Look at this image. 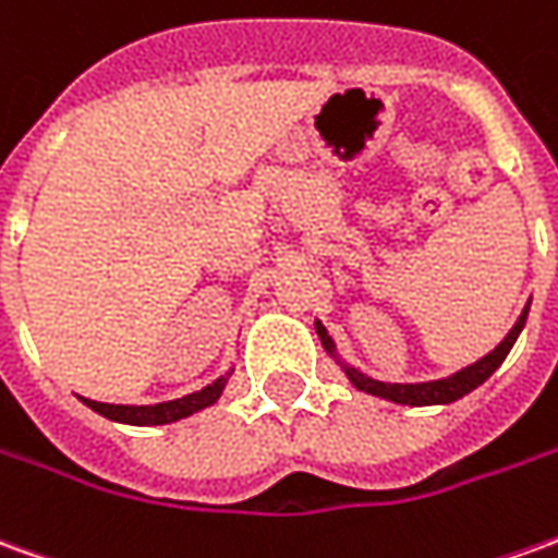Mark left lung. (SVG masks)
Here are the masks:
<instances>
[{
	"label": "left lung",
	"instance_id": "1",
	"mask_svg": "<svg viewBox=\"0 0 558 558\" xmlns=\"http://www.w3.org/2000/svg\"><path fill=\"white\" fill-rule=\"evenodd\" d=\"M529 305H532V302H529ZM529 305L523 307V314L517 317L513 329L501 338V344H498L496 350H489L486 356H481L477 362H471L465 368H459V372L447 374V377H438V380H423V384H387V380H374V377L362 374L360 368H353L350 362H344L338 356V347H335L332 335L326 332V326H323L319 319H314V329H317L323 350L341 365V372L347 374V380L360 389V392H368L374 399L392 401V404L426 408V404H450V401H459L462 396H469L471 389L481 387L483 380H489V374L496 372L498 365L505 362V356L510 353V347L517 344V338L523 332L525 317H529Z\"/></svg>",
	"mask_w": 558,
	"mask_h": 558
}]
</instances>
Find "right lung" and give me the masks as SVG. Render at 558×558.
<instances>
[{
  "label": "right lung",
  "instance_id": "obj_1",
  "mask_svg": "<svg viewBox=\"0 0 558 558\" xmlns=\"http://www.w3.org/2000/svg\"><path fill=\"white\" fill-rule=\"evenodd\" d=\"M232 372H235V368H229L223 377H217L214 384L196 389V392H190L184 399L159 401V404H105V401L93 399L81 401H84L87 408H93L96 414L114 420V423H126V426H166V423H178V420H184V416H193L198 414V411H205V408H211L214 401L223 396L226 380H229V374Z\"/></svg>",
  "mask_w": 558,
  "mask_h": 558
}]
</instances>
